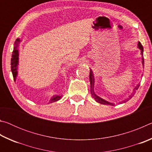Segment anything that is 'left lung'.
Wrapping results in <instances>:
<instances>
[{
    "label": "left lung",
    "mask_w": 152,
    "mask_h": 152,
    "mask_svg": "<svg viewBox=\"0 0 152 152\" xmlns=\"http://www.w3.org/2000/svg\"><path fill=\"white\" fill-rule=\"evenodd\" d=\"M138 48H139V49H140V50H141V59H142V64H143H143H144V58H143V46H142V45L141 44V43L139 42H138ZM90 76V81H91V94H92V97L94 98V100L95 101H96L97 102H99V103H101V104H109V105H112V106H113V105H114V104H113V103H110V102H107V101H105V100H104V99H101V98H100L99 96H98L96 94H95V93H94V75H93V72H92V71L91 70V71H90V75H89ZM139 86H140V85H138L135 87V88H134V90H133V91L134 92H135V91L136 90H137L138 89V88H139ZM135 93V92H134ZM132 96H133V95H132V96H129V98L131 99V98L132 97ZM126 101H127V100H126ZM123 102H125V101H123ZM121 103V102H120Z\"/></svg>",
    "instance_id": "1"
}]
</instances>
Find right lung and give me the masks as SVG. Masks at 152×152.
<instances>
[{
  "label": "right lung",
  "instance_id": "1",
  "mask_svg": "<svg viewBox=\"0 0 152 152\" xmlns=\"http://www.w3.org/2000/svg\"><path fill=\"white\" fill-rule=\"evenodd\" d=\"M19 43H20V39L18 38L15 42V45H14L13 51H12L11 62V71H12V76H13V78L15 81L16 80V77L17 76V66H18V64H19V51H18L17 48ZM61 98V96H59V95H58V96L57 95L53 96L52 98L50 99V103L57 101L58 100H60Z\"/></svg>",
  "mask_w": 152,
  "mask_h": 152
}]
</instances>
